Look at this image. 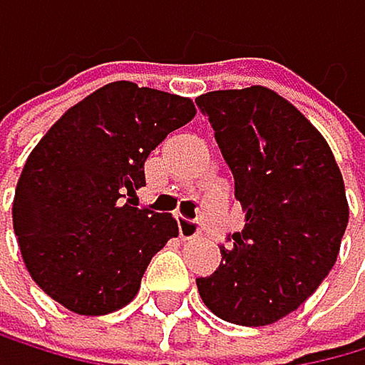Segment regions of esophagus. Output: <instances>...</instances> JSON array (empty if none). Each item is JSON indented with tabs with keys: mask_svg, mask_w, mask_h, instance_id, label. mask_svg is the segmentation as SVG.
<instances>
[{
	"mask_svg": "<svg viewBox=\"0 0 365 365\" xmlns=\"http://www.w3.org/2000/svg\"><path fill=\"white\" fill-rule=\"evenodd\" d=\"M178 228H180V237L182 240H194V237L201 235V224H198L196 219L180 217L178 219Z\"/></svg>",
	"mask_w": 365,
	"mask_h": 365,
	"instance_id": "obj_1",
	"label": "esophagus"
}]
</instances>
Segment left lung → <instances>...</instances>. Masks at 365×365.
<instances>
[{
  "label": "left lung",
  "instance_id": "left-lung-1",
  "mask_svg": "<svg viewBox=\"0 0 365 365\" xmlns=\"http://www.w3.org/2000/svg\"><path fill=\"white\" fill-rule=\"evenodd\" d=\"M196 105L247 212L245 228L219 247L222 265L196 279L198 294L226 322L272 324L334 267L350 215L343 175L320 132L274 91H210Z\"/></svg>",
  "mask_w": 365,
  "mask_h": 365
}]
</instances>
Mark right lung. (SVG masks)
<instances>
[{
    "label": "right lung",
    "instance_id": "add662e5",
    "mask_svg": "<svg viewBox=\"0 0 365 365\" xmlns=\"http://www.w3.org/2000/svg\"><path fill=\"white\" fill-rule=\"evenodd\" d=\"M196 114L190 98L111 82L71 107L26 160L13 228L31 279L68 311L105 315L139 292L178 235L171 215L135 207L150 150Z\"/></svg>",
    "mask_w": 365,
    "mask_h": 365
}]
</instances>
